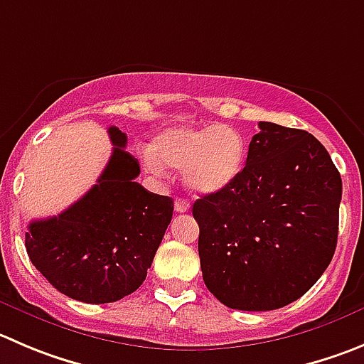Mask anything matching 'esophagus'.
<instances>
[{
  "label": "esophagus",
  "instance_id": "34e87169",
  "mask_svg": "<svg viewBox=\"0 0 364 364\" xmlns=\"http://www.w3.org/2000/svg\"><path fill=\"white\" fill-rule=\"evenodd\" d=\"M175 210L176 213H188L189 210V202L184 198H176L175 200Z\"/></svg>",
  "mask_w": 364,
  "mask_h": 364
}]
</instances>
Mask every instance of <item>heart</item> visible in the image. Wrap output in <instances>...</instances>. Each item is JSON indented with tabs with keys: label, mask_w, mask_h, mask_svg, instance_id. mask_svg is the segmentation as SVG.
Returning a JSON list of instances; mask_svg holds the SVG:
<instances>
[{
	"label": "heart",
	"mask_w": 364,
	"mask_h": 364,
	"mask_svg": "<svg viewBox=\"0 0 364 364\" xmlns=\"http://www.w3.org/2000/svg\"><path fill=\"white\" fill-rule=\"evenodd\" d=\"M144 168L154 175L168 169L184 171V180L198 195L227 189L247 162V141L227 124L166 128L141 154Z\"/></svg>",
	"instance_id": "b5f03b06"
}]
</instances>
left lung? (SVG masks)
I'll return each instance as SVG.
<instances>
[{"instance_id": "left-lung-1", "label": "left lung", "mask_w": 364, "mask_h": 364, "mask_svg": "<svg viewBox=\"0 0 364 364\" xmlns=\"http://www.w3.org/2000/svg\"><path fill=\"white\" fill-rule=\"evenodd\" d=\"M340 202L341 176L323 144L259 121L236 182L193 205L207 289L240 311L299 300L334 255Z\"/></svg>"}]
</instances>
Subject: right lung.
Segmentation results:
<instances>
[{"instance_id":"obj_1","label":"right lung","mask_w":364,"mask_h":364,"mask_svg":"<svg viewBox=\"0 0 364 364\" xmlns=\"http://www.w3.org/2000/svg\"><path fill=\"white\" fill-rule=\"evenodd\" d=\"M112 155L98 182L58 216L28 225L24 247L32 264L65 296L109 304L146 279L173 216V200L144 189L127 134L110 127Z\"/></svg>"}]
</instances>
